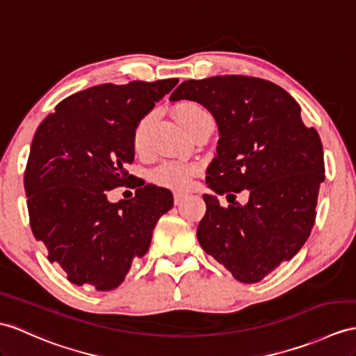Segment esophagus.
Masks as SVG:
<instances>
[{
    "label": "esophagus",
    "mask_w": 356,
    "mask_h": 356,
    "mask_svg": "<svg viewBox=\"0 0 356 356\" xmlns=\"http://www.w3.org/2000/svg\"><path fill=\"white\" fill-rule=\"evenodd\" d=\"M186 196L187 195H184V193H175V195H173V202H175V205H178V204L184 201Z\"/></svg>",
    "instance_id": "1"
}]
</instances>
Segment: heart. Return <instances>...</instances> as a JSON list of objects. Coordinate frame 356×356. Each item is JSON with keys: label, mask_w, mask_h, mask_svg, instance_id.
I'll return each instance as SVG.
<instances>
[{"label": "heart", "mask_w": 356, "mask_h": 356, "mask_svg": "<svg viewBox=\"0 0 356 356\" xmlns=\"http://www.w3.org/2000/svg\"><path fill=\"white\" fill-rule=\"evenodd\" d=\"M175 115H177V119L179 120V124L183 125L187 131L190 128H193L199 120L210 116L201 106H199V104L192 101L179 104V106L175 108ZM151 124H152V115H146L145 118L140 119V122L137 124L134 129L133 146L137 154H142L148 149ZM196 172H197V168L195 164H188L183 161H166L160 164V166L152 172L151 178L155 184L181 192V190H186L190 187Z\"/></svg>", "instance_id": "1"}]
</instances>
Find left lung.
<instances>
[{
	"mask_svg": "<svg viewBox=\"0 0 356 356\" xmlns=\"http://www.w3.org/2000/svg\"><path fill=\"white\" fill-rule=\"evenodd\" d=\"M169 99L199 102L219 129L205 177L214 195H204L199 245L237 281H261L296 255L309 237L325 181L322 140L302 122L291 95L263 78L188 80ZM243 188L250 190L245 206L222 207L215 196Z\"/></svg>",
	"mask_w": 356,
	"mask_h": 356,
	"instance_id": "left-lung-1",
	"label": "left lung"
}]
</instances>
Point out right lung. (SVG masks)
<instances>
[{
  "label": "right lung",
  "mask_w": 356,
  "mask_h": 356,
  "mask_svg": "<svg viewBox=\"0 0 356 356\" xmlns=\"http://www.w3.org/2000/svg\"><path fill=\"white\" fill-rule=\"evenodd\" d=\"M177 84L93 86L58 102L34 134L24 175L31 231L72 284L119 287L172 208V193L154 184L119 202L107 195L133 179L125 166L134 161V129Z\"/></svg>",
  "instance_id": "add662e5"
}]
</instances>
